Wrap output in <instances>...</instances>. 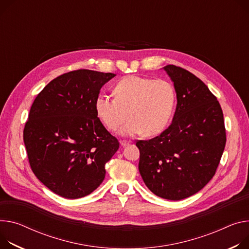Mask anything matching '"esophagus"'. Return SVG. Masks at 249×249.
I'll return each mask as SVG.
<instances>
[{
    "instance_id": "esophagus-1",
    "label": "esophagus",
    "mask_w": 249,
    "mask_h": 249,
    "mask_svg": "<svg viewBox=\"0 0 249 249\" xmlns=\"http://www.w3.org/2000/svg\"><path fill=\"white\" fill-rule=\"evenodd\" d=\"M120 144H121V146H122V147H125V146H128V145H130V144H131V141L123 140V141H121V142H120Z\"/></svg>"
}]
</instances>
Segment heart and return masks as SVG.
Returning <instances> with one entry per match:
<instances>
[{"label": "heart", "mask_w": 249, "mask_h": 249, "mask_svg": "<svg viewBox=\"0 0 249 249\" xmlns=\"http://www.w3.org/2000/svg\"><path fill=\"white\" fill-rule=\"evenodd\" d=\"M111 98L98 95L94 102L97 117L109 130H116L128 117L129 121L119 130L124 136L142 133L156 136L168 126L176 102L173 84L166 79H152L130 75L119 80Z\"/></svg>", "instance_id": "heart-1"}]
</instances>
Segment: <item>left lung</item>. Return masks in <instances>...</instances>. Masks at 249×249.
I'll list each match as a JSON object with an SVG mask.
<instances>
[{
    "mask_svg": "<svg viewBox=\"0 0 249 249\" xmlns=\"http://www.w3.org/2000/svg\"><path fill=\"white\" fill-rule=\"evenodd\" d=\"M164 71L174 82L176 112L159 136L137 141L139 172L153 194L179 200L196 194L213 178L227 135L221 107L209 87L182 67L170 64Z\"/></svg>",
    "mask_w": 249,
    "mask_h": 249,
    "instance_id": "8db88e82",
    "label": "left lung"
}]
</instances>
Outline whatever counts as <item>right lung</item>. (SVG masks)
I'll return each instance as SVG.
<instances>
[{
	"instance_id": "obj_1",
	"label": "right lung",
	"mask_w": 249,
	"mask_h": 249,
	"mask_svg": "<svg viewBox=\"0 0 249 249\" xmlns=\"http://www.w3.org/2000/svg\"><path fill=\"white\" fill-rule=\"evenodd\" d=\"M89 70L64 73L36 97L24 129L31 168L40 182L65 198H79L96 190L105 164L118 140L96 115L101 87L114 77Z\"/></svg>"
}]
</instances>
